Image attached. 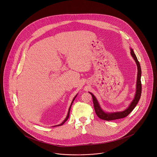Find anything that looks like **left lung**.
Returning a JSON list of instances; mask_svg holds the SVG:
<instances>
[{
    "label": "left lung",
    "mask_w": 157,
    "mask_h": 157,
    "mask_svg": "<svg viewBox=\"0 0 157 157\" xmlns=\"http://www.w3.org/2000/svg\"><path fill=\"white\" fill-rule=\"evenodd\" d=\"M130 54L133 57L134 60H135L136 65L138 66V75H137V82H136V92L135 94V97L133 101L131 102L130 104L129 107L121 112H116V113H105L104 111L102 110L97 101V99L95 98V96L92 94V93L90 92V94H91L92 97V100H93V104H94V110L95 111L96 114L97 116L100 118L102 120H107V121H111V120H116V119H120L122 118H124L126 116H128L129 114L133 111V110L135 109L136 105H137L139 100H140V95H141V92H142V83H141V81H140V77H141V69H140V66L139 64L138 59L136 56L135 55L133 50L132 49L130 50Z\"/></svg>",
    "instance_id": "left-lung-1"
}]
</instances>
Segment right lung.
<instances>
[{"instance_id":"obj_1","label":"right lung","mask_w":157,"mask_h":157,"mask_svg":"<svg viewBox=\"0 0 157 157\" xmlns=\"http://www.w3.org/2000/svg\"><path fill=\"white\" fill-rule=\"evenodd\" d=\"M76 95L75 96V97L74 98V100H73V101L72 102V103H71V106H70V107H69V111H68V113H67V117H66V118L65 119V120L60 124H59L58 126H61V125H63L64 123H65V122L67 121V120L68 119V118L69 117V113H70V110H71V105H72V103H73V102H74V100H75V98H76Z\"/></svg>"}]
</instances>
